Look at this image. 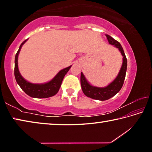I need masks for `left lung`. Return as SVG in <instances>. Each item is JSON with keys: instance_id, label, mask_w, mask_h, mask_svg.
Masks as SVG:
<instances>
[{"instance_id": "obj_1", "label": "left lung", "mask_w": 152, "mask_h": 152, "mask_svg": "<svg viewBox=\"0 0 152 152\" xmlns=\"http://www.w3.org/2000/svg\"><path fill=\"white\" fill-rule=\"evenodd\" d=\"M106 36L108 42L110 44L114 45L115 48H117L123 56L122 66L118 75L114 80L105 87H97L92 86L87 80L83 73L81 72L80 76V83L82 90L84 94L86 96L91 98L92 99L99 100V101H106V100L114 96L115 94L120 91L125 80L127 67V58H126L121 45L120 44L119 42H118L117 41L113 39L112 37H110V35H106Z\"/></svg>"}]
</instances>
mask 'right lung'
<instances>
[{
	"instance_id": "right-lung-1",
	"label": "right lung",
	"mask_w": 152,
	"mask_h": 152,
	"mask_svg": "<svg viewBox=\"0 0 152 152\" xmlns=\"http://www.w3.org/2000/svg\"><path fill=\"white\" fill-rule=\"evenodd\" d=\"M28 39L25 40L20 44L19 50L16 53L15 59V77L17 84L23 91L29 96L37 99H43L54 96L60 90L61 82L67 72L70 70L72 66L61 70L50 81L42 84H33L26 80L20 74L18 68V56L23 45Z\"/></svg>"
}]
</instances>
